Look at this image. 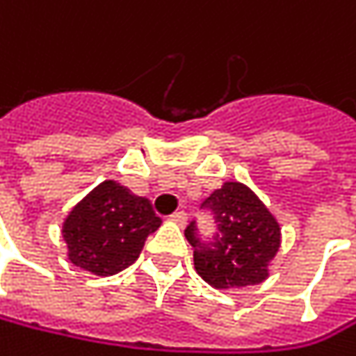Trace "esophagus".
<instances>
[{"label":"esophagus","mask_w":356,"mask_h":356,"mask_svg":"<svg viewBox=\"0 0 356 356\" xmlns=\"http://www.w3.org/2000/svg\"><path fill=\"white\" fill-rule=\"evenodd\" d=\"M170 221H172V223H177L179 227H184V225L188 223V215H186L184 211H177V213H172V215H170Z\"/></svg>","instance_id":"1"}]
</instances>
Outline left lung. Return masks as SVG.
<instances>
[{"label":"left lung","instance_id":"8db88e82","mask_svg":"<svg viewBox=\"0 0 356 356\" xmlns=\"http://www.w3.org/2000/svg\"><path fill=\"white\" fill-rule=\"evenodd\" d=\"M213 211V242L198 236L196 221L186 229L198 275L217 290L257 286L269 277V263L282 244V227L263 200L240 181H225L204 204Z\"/></svg>","mask_w":356,"mask_h":356}]
</instances>
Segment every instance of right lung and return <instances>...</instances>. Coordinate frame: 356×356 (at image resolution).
I'll return each instance as SVG.
<instances>
[{
    "label": "right lung",
    "mask_w": 356,
    "mask_h": 356,
    "mask_svg": "<svg viewBox=\"0 0 356 356\" xmlns=\"http://www.w3.org/2000/svg\"><path fill=\"white\" fill-rule=\"evenodd\" d=\"M147 198L118 181H102L64 219L68 261L93 275H114L139 259L149 234L160 227Z\"/></svg>",
    "instance_id": "add662e5"
}]
</instances>
